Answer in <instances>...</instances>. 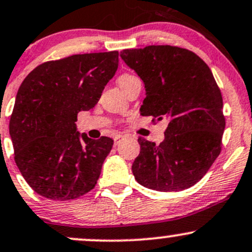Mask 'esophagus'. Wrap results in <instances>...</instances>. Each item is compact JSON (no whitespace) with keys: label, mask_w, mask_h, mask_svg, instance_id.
Segmentation results:
<instances>
[{"label":"esophagus","mask_w":252,"mask_h":252,"mask_svg":"<svg viewBox=\"0 0 252 252\" xmlns=\"http://www.w3.org/2000/svg\"><path fill=\"white\" fill-rule=\"evenodd\" d=\"M122 139H123V135H116V136L113 137V143H115V146H117L118 143L121 142Z\"/></svg>","instance_id":"obj_1"}]
</instances>
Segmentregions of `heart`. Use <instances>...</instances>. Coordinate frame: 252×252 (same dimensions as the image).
<instances>
[{"label":"heart","instance_id":"b5f03b06","mask_svg":"<svg viewBox=\"0 0 252 252\" xmlns=\"http://www.w3.org/2000/svg\"><path fill=\"white\" fill-rule=\"evenodd\" d=\"M136 79L137 77L131 75V74H122V75L118 77L117 82H118V85H120V87L123 90V88H126V86L130 84V82H132L134 80H136Z\"/></svg>","mask_w":252,"mask_h":252}]
</instances>
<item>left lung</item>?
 <instances>
[{
    "label": "left lung",
    "mask_w": 252,
    "mask_h": 252,
    "mask_svg": "<svg viewBox=\"0 0 252 252\" xmlns=\"http://www.w3.org/2000/svg\"><path fill=\"white\" fill-rule=\"evenodd\" d=\"M145 84L142 116L168 121L160 145L139 137L131 170L141 185L179 191L197 183L221 152L222 96L212 70L187 49L149 45L121 52Z\"/></svg>",
    "instance_id": "left-lung-1"
}]
</instances>
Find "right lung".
<instances>
[{
  "instance_id": "obj_1",
  "label": "right lung",
  "mask_w": 252,
  "mask_h": 252,
  "mask_svg": "<svg viewBox=\"0 0 252 252\" xmlns=\"http://www.w3.org/2000/svg\"><path fill=\"white\" fill-rule=\"evenodd\" d=\"M118 68V52L73 55L34 68L15 98L9 134L16 166L35 192L68 201L95 187L113 140L76 131Z\"/></svg>"
}]
</instances>
